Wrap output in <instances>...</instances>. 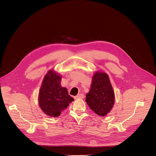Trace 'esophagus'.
I'll return each instance as SVG.
<instances>
[{"mask_svg": "<svg viewBox=\"0 0 156 156\" xmlns=\"http://www.w3.org/2000/svg\"><path fill=\"white\" fill-rule=\"evenodd\" d=\"M84 95L83 94H77L76 97H75V98L76 99H79V98H84Z\"/></svg>", "mask_w": 156, "mask_h": 156, "instance_id": "esophagus-1", "label": "esophagus"}]
</instances>
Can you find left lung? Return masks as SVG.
<instances>
[{
    "mask_svg": "<svg viewBox=\"0 0 156 156\" xmlns=\"http://www.w3.org/2000/svg\"><path fill=\"white\" fill-rule=\"evenodd\" d=\"M86 97L90 109L98 115L105 116L111 112L115 103V94L106 73L98 71L95 73Z\"/></svg>",
    "mask_w": 156,
    "mask_h": 156,
    "instance_id": "8db88e82",
    "label": "left lung"
}]
</instances>
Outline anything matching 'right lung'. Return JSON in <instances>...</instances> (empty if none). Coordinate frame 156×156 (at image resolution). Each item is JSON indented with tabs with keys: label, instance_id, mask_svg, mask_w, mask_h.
Masks as SVG:
<instances>
[{
	"label": "right lung",
	"instance_id": "obj_1",
	"mask_svg": "<svg viewBox=\"0 0 156 156\" xmlns=\"http://www.w3.org/2000/svg\"><path fill=\"white\" fill-rule=\"evenodd\" d=\"M62 76L53 69L45 75L38 95V103L43 112L51 117L59 116L74 101L66 88L61 85Z\"/></svg>",
	"mask_w": 156,
	"mask_h": 156
}]
</instances>
